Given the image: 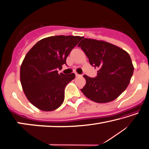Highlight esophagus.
I'll return each mask as SVG.
<instances>
[{
	"label": "esophagus",
	"instance_id": "1",
	"mask_svg": "<svg viewBox=\"0 0 149 149\" xmlns=\"http://www.w3.org/2000/svg\"><path fill=\"white\" fill-rule=\"evenodd\" d=\"M75 76H76V77H79V76H80V75H79V74H77V73H75Z\"/></svg>",
	"mask_w": 149,
	"mask_h": 149
}]
</instances>
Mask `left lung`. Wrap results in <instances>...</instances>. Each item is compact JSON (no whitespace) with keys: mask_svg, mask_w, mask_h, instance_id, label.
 <instances>
[{"mask_svg":"<svg viewBox=\"0 0 149 149\" xmlns=\"http://www.w3.org/2000/svg\"><path fill=\"white\" fill-rule=\"evenodd\" d=\"M78 47L91 65L99 69L96 77L84 75L86 84L81 89L83 94L97 103L116 99L127 88L134 72L129 54L119 47L96 39H84Z\"/></svg>","mask_w":149,"mask_h":149,"instance_id":"1","label":"left lung"}]
</instances>
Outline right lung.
<instances>
[{
	"label": "right lung",
	"instance_id": "obj_1",
	"mask_svg": "<svg viewBox=\"0 0 149 149\" xmlns=\"http://www.w3.org/2000/svg\"><path fill=\"white\" fill-rule=\"evenodd\" d=\"M82 37L57 35L44 38L26 53L20 70V79L26 97L43 111H53L64 100L67 84L75 74H58L71 51Z\"/></svg>",
	"mask_w": 149,
	"mask_h": 149
}]
</instances>
